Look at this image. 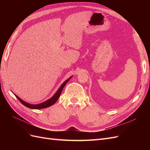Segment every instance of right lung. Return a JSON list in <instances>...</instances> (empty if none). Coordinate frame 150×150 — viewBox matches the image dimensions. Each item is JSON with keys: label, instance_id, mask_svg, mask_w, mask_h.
<instances>
[{"label": "right lung", "instance_id": "add662e5", "mask_svg": "<svg viewBox=\"0 0 150 150\" xmlns=\"http://www.w3.org/2000/svg\"><path fill=\"white\" fill-rule=\"evenodd\" d=\"M72 76H71L69 78H68L67 80H66L64 83H63L61 86L59 87V88L58 89V90L56 91V93L54 94V96L52 97H51L50 99H47V101H44L43 103H39V104H30V103H27L24 101L22 100V99H21L19 96H17L16 94H14V95L16 96V97L19 99V101L23 104V105H24L25 106L28 107L29 108H30V109H34V110H39V109H43V108H47V107H49L51 106L52 105H53V104H55V103L57 101V99H59V98L60 95L61 94V92H62V90L63 89V88L64 87V86L66 84V83L68 82V81H69V79H71V78H72Z\"/></svg>", "mask_w": 150, "mask_h": 150}]
</instances>
